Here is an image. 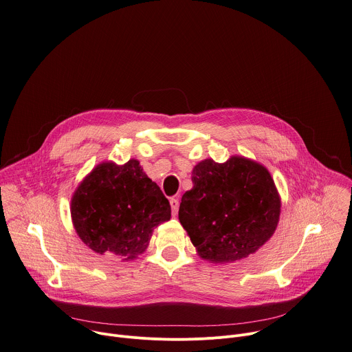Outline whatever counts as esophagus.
I'll return each mask as SVG.
<instances>
[{"label": "esophagus", "mask_w": 352, "mask_h": 352, "mask_svg": "<svg viewBox=\"0 0 352 352\" xmlns=\"http://www.w3.org/2000/svg\"><path fill=\"white\" fill-rule=\"evenodd\" d=\"M170 208H172V214L176 216L177 210H179V199L177 198H170Z\"/></svg>", "instance_id": "esophagus-1"}]
</instances>
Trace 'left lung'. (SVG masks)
I'll list each match as a JSON object with an SVG mask.
<instances>
[{
  "mask_svg": "<svg viewBox=\"0 0 352 352\" xmlns=\"http://www.w3.org/2000/svg\"><path fill=\"white\" fill-rule=\"evenodd\" d=\"M192 188L182 197L179 220L197 253L210 263H232L257 252L275 232L280 197L268 169L242 155L192 169Z\"/></svg>",
  "mask_w": 352,
  "mask_h": 352,
  "instance_id": "obj_1",
  "label": "left lung"
}]
</instances>
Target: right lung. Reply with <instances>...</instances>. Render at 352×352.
Instances as JSON below:
<instances>
[{
	"instance_id": "add662e5",
	"label": "right lung",
	"mask_w": 352,
	"mask_h": 352,
	"mask_svg": "<svg viewBox=\"0 0 352 352\" xmlns=\"http://www.w3.org/2000/svg\"><path fill=\"white\" fill-rule=\"evenodd\" d=\"M70 212L89 249L124 261L146 252L154 228L170 219L169 201L133 158L95 166L76 188Z\"/></svg>"
}]
</instances>
